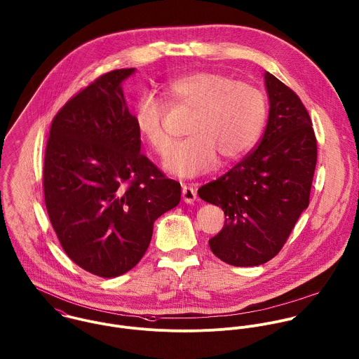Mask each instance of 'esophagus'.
Listing matches in <instances>:
<instances>
[{"instance_id":"1","label":"esophagus","mask_w":359,"mask_h":359,"mask_svg":"<svg viewBox=\"0 0 359 359\" xmlns=\"http://www.w3.org/2000/svg\"><path fill=\"white\" fill-rule=\"evenodd\" d=\"M182 196H183V201L187 203V204H193L196 201V198H197L196 190L191 186H187V184H183Z\"/></svg>"}]
</instances>
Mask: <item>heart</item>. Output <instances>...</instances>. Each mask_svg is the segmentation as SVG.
<instances>
[{"label": "heart", "instance_id": "obj_1", "mask_svg": "<svg viewBox=\"0 0 359 359\" xmlns=\"http://www.w3.org/2000/svg\"><path fill=\"white\" fill-rule=\"evenodd\" d=\"M165 94L172 105L193 109L187 125L190 137L173 145L165 166L182 177L211 170L217 156L231 162L243 156L258 140L266 118V101L261 90L222 73L200 71L170 80ZM166 107L145 93L135 107L139 135L159 156L170 147L165 129Z\"/></svg>", "mask_w": 359, "mask_h": 359}]
</instances>
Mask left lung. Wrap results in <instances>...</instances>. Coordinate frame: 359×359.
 <instances>
[{"label":"left lung","mask_w":359,"mask_h":359,"mask_svg":"<svg viewBox=\"0 0 359 359\" xmlns=\"http://www.w3.org/2000/svg\"><path fill=\"white\" fill-rule=\"evenodd\" d=\"M269 118L258 147L227 173L198 189L224 212L211 251L233 266H258L282 250L308 208L316 137L306 108L278 77L265 72Z\"/></svg>","instance_id":"8db88e82"}]
</instances>
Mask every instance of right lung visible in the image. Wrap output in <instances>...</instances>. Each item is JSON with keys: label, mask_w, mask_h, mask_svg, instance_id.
Returning a JSON list of instances; mask_svg holds the SVG:
<instances>
[{"label": "right lung", "mask_w": 359, "mask_h": 359, "mask_svg": "<svg viewBox=\"0 0 359 359\" xmlns=\"http://www.w3.org/2000/svg\"><path fill=\"white\" fill-rule=\"evenodd\" d=\"M105 73L55 115L44 158L46 208L76 265L116 278L143 258L154 222L180 203L182 187L140 154L142 139L122 81Z\"/></svg>", "instance_id": "add662e5"}]
</instances>
